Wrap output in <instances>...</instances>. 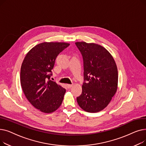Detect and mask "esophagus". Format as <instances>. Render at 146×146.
I'll use <instances>...</instances> for the list:
<instances>
[{"label":"esophagus","mask_w":146,"mask_h":146,"mask_svg":"<svg viewBox=\"0 0 146 146\" xmlns=\"http://www.w3.org/2000/svg\"><path fill=\"white\" fill-rule=\"evenodd\" d=\"M73 86V85H70V84H67V88H68V89L71 88Z\"/></svg>","instance_id":"1"}]
</instances>
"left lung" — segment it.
Returning a JSON list of instances; mask_svg holds the SVG:
<instances>
[{
	"label": "left lung",
	"mask_w": 146,
	"mask_h": 146,
	"mask_svg": "<svg viewBox=\"0 0 146 146\" xmlns=\"http://www.w3.org/2000/svg\"><path fill=\"white\" fill-rule=\"evenodd\" d=\"M75 44L83 57L85 80L82 94L77 98L78 104L86 112H99L108 106L117 90V64L102 46L83 41Z\"/></svg>",
	"instance_id": "8db88e82"
}]
</instances>
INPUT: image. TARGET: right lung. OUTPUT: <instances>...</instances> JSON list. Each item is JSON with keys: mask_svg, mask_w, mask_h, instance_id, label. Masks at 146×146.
<instances>
[{"mask_svg": "<svg viewBox=\"0 0 146 146\" xmlns=\"http://www.w3.org/2000/svg\"><path fill=\"white\" fill-rule=\"evenodd\" d=\"M69 45L57 42L38 44L23 61L20 73L23 92L28 101L41 112H54L63 102L66 89L50 79L56 57Z\"/></svg>", "mask_w": 146, "mask_h": 146, "instance_id": "right-lung-1", "label": "right lung"}]
</instances>
